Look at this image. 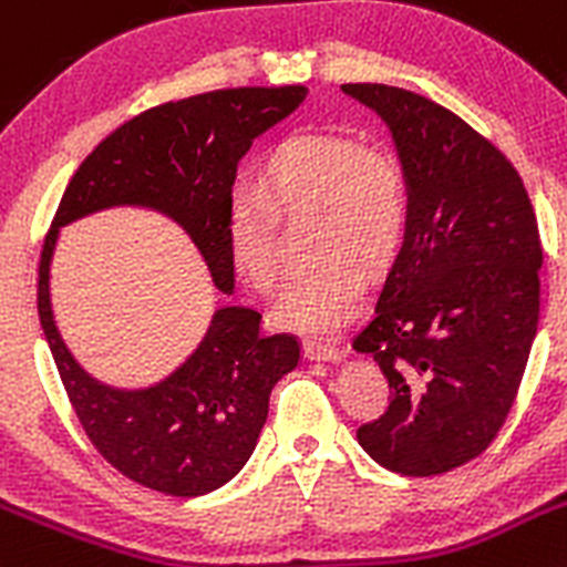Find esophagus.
I'll return each instance as SVG.
<instances>
[{
	"mask_svg": "<svg viewBox=\"0 0 567 567\" xmlns=\"http://www.w3.org/2000/svg\"><path fill=\"white\" fill-rule=\"evenodd\" d=\"M303 354L306 360H315V362H334L340 360L342 351L337 346H331V342H306L303 346Z\"/></svg>",
	"mask_w": 567,
	"mask_h": 567,
	"instance_id": "1",
	"label": "esophagus"
}]
</instances>
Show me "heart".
<instances>
[{
  "mask_svg": "<svg viewBox=\"0 0 567 567\" xmlns=\"http://www.w3.org/2000/svg\"><path fill=\"white\" fill-rule=\"evenodd\" d=\"M315 207L311 249L323 261L292 280L275 320L303 334H331L354 315L368 269L385 267L408 230L410 194L391 152L346 134H300L269 157L261 188H238L227 207V247L256 292L280 280L278 213Z\"/></svg>",
  "mask_w": 567,
  "mask_h": 567,
  "instance_id": "b5f03b06",
  "label": "heart"
}]
</instances>
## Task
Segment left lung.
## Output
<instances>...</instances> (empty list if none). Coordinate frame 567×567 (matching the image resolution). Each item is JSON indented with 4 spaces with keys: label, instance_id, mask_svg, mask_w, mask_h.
<instances>
[{
    "label": "left lung",
    "instance_id": "left-lung-1",
    "mask_svg": "<svg viewBox=\"0 0 567 567\" xmlns=\"http://www.w3.org/2000/svg\"><path fill=\"white\" fill-rule=\"evenodd\" d=\"M385 121L408 179V230L354 348L391 404L357 441L410 477L477 458L506 422L539 323L537 216L520 174L458 114L385 83H342Z\"/></svg>",
    "mask_w": 567,
    "mask_h": 567
}]
</instances>
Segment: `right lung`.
<instances>
[{
	"label": "right lung",
	"instance_id": "obj_1",
	"mask_svg": "<svg viewBox=\"0 0 567 567\" xmlns=\"http://www.w3.org/2000/svg\"><path fill=\"white\" fill-rule=\"evenodd\" d=\"M306 101V86H241L163 103L114 128L66 185L39 264V318L78 422L117 472L174 497L225 486L252 455L269 393L300 362L298 337L261 334V315L219 306L194 354L148 388H112L83 371L55 326L50 264L64 225L148 207L188 233L221 295H233L227 207L252 140Z\"/></svg>",
	"mask_w": 567,
	"mask_h": 567
}]
</instances>
